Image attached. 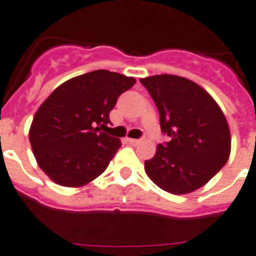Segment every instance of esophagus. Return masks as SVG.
<instances>
[{
	"label": "esophagus",
	"instance_id": "obj_1",
	"mask_svg": "<svg viewBox=\"0 0 256 256\" xmlns=\"http://www.w3.org/2000/svg\"><path fill=\"white\" fill-rule=\"evenodd\" d=\"M126 142H130V145H138L141 142V140H136V138H126Z\"/></svg>",
	"mask_w": 256,
	"mask_h": 256
}]
</instances>
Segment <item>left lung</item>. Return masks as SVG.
Instances as JSON below:
<instances>
[{
    "mask_svg": "<svg viewBox=\"0 0 256 256\" xmlns=\"http://www.w3.org/2000/svg\"><path fill=\"white\" fill-rule=\"evenodd\" d=\"M159 111L162 132L170 137L145 160L155 185L188 194L207 184L228 162L230 132L219 104L202 86L176 75L140 78Z\"/></svg>",
    "mask_w": 256,
    "mask_h": 256,
    "instance_id": "1",
    "label": "left lung"
}]
</instances>
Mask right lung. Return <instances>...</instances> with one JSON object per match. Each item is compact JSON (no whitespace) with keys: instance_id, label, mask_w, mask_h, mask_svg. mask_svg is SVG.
<instances>
[{"instance_id":"1","label":"right lung","mask_w":256,"mask_h":256,"mask_svg":"<svg viewBox=\"0 0 256 256\" xmlns=\"http://www.w3.org/2000/svg\"><path fill=\"white\" fill-rule=\"evenodd\" d=\"M134 82V78L97 70L70 78L42 102L30 124V142L50 180L78 188L104 174L122 142L101 128L110 123L119 96Z\"/></svg>"}]
</instances>
